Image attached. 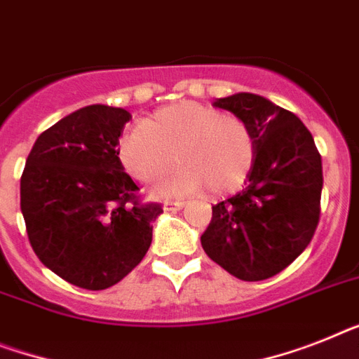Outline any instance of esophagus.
Listing matches in <instances>:
<instances>
[{
  "instance_id": "obj_1",
  "label": "esophagus",
  "mask_w": 359,
  "mask_h": 359,
  "mask_svg": "<svg viewBox=\"0 0 359 359\" xmlns=\"http://www.w3.org/2000/svg\"><path fill=\"white\" fill-rule=\"evenodd\" d=\"M183 207H185V201H167L165 203L167 211H177V209H183Z\"/></svg>"
}]
</instances>
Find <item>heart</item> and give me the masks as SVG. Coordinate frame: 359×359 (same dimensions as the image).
<instances>
[{"mask_svg": "<svg viewBox=\"0 0 359 359\" xmlns=\"http://www.w3.org/2000/svg\"><path fill=\"white\" fill-rule=\"evenodd\" d=\"M124 168L143 183L159 182L174 165L180 168L159 191L183 196L207 187L211 194L238 189L255 161L251 130L235 115L200 102L161 108L147 123L132 124L121 135Z\"/></svg>", "mask_w": 359, "mask_h": 359, "instance_id": "obj_1", "label": "heart"}]
</instances>
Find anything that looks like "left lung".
Instances as JSON below:
<instances>
[{
	"label": "left lung",
	"instance_id": "8db88e82",
	"mask_svg": "<svg viewBox=\"0 0 359 359\" xmlns=\"http://www.w3.org/2000/svg\"><path fill=\"white\" fill-rule=\"evenodd\" d=\"M248 124L255 161L244 189L212 207L201 248L240 280H264L288 268L319 222L323 165L297 115L255 93L216 99Z\"/></svg>",
	"mask_w": 359,
	"mask_h": 359
}]
</instances>
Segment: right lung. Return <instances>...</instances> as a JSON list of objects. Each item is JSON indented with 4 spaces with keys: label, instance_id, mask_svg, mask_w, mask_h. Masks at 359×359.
<instances>
[{
    "label": "right lung",
    "instance_id": "obj_1",
    "mask_svg": "<svg viewBox=\"0 0 359 359\" xmlns=\"http://www.w3.org/2000/svg\"><path fill=\"white\" fill-rule=\"evenodd\" d=\"M130 111L91 104L40 133L20 183L27 235L41 264L67 283L106 290L143 260L159 203H139L119 137Z\"/></svg>",
    "mask_w": 359,
    "mask_h": 359
}]
</instances>
